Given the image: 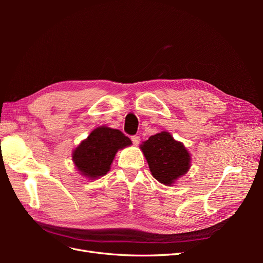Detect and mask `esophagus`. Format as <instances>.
<instances>
[{
    "label": "esophagus",
    "mask_w": 263,
    "mask_h": 263,
    "mask_svg": "<svg viewBox=\"0 0 263 263\" xmlns=\"http://www.w3.org/2000/svg\"><path fill=\"white\" fill-rule=\"evenodd\" d=\"M132 141L134 145H138L140 142V137L139 136H132Z\"/></svg>",
    "instance_id": "1"
}]
</instances>
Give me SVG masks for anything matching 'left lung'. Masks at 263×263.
Instances as JSON below:
<instances>
[{
  "label": "left lung",
  "instance_id": "obj_1",
  "mask_svg": "<svg viewBox=\"0 0 263 263\" xmlns=\"http://www.w3.org/2000/svg\"><path fill=\"white\" fill-rule=\"evenodd\" d=\"M149 169L154 178L165 185L185 174L190 169V154L181 142L169 133L162 132L150 136L141 145Z\"/></svg>",
  "mask_w": 263,
  "mask_h": 263
}]
</instances>
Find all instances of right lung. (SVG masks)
<instances>
[{
    "label": "right lung",
    "mask_w": 263,
    "mask_h": 263,
    "mask_svg": "<svg viewBox=\"0 0 263 263\" xmlns=\"http://www.w3.org/2000/svg\"><path fill=\"white\" fill-rule=\"evenodd\" d=\"M132 145L130 139L118 129L99 127L73 151L72 159L84 177L97 179L109 171L118 149Z\"/></svg>",
    "instance_id": "obj_1"
}]
</instances>
